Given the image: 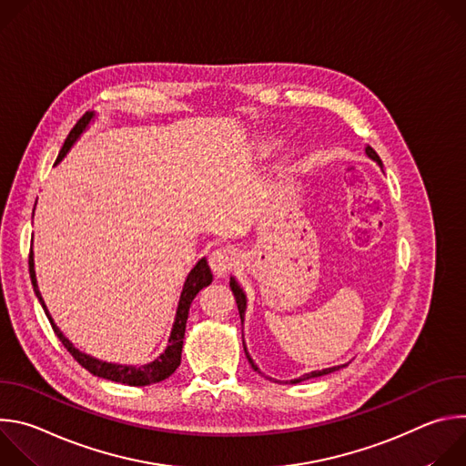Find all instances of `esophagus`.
<instances>
[{
    "label": "esophagus",
    "mask_w": 466,
    "mask_h": 466,
    "mask_svg": "<svg viewBox=\"0 0 466 466\" xmlns=\"http://www.w3.org/2000/svg\"><path fill=\"white\" fill-rule=\"evenodd\" d=\"M238 261V254L230 247H221L210 254V268L218 277H225Z\"/></svg>",
    "instance_id": "1"
}]
</instances>
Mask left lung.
Returning a JSON list of instances; mask_svg holds the SVG:
<instances>
[{"mask_svg":"<svg viewBox=\"0 0 466 466\" xmlns=\"http://www.w3.org/2000/svg\"><path fill=\"white\" fill-rule=\"evenodd\" d=\"M365 153H367V155H369L372 160H376V162L381 166V160H380L378 153H376V151H374L370 146H367V147H365ZM230 289H232V293H234V299H236V304H238V309H239V317H241V324H243L245 308H247V299H245V293H243V289L239 288V284H238L234 279H230ZM243 349H245V356H247V360H248L250 367H252L256 372H259V369L254 365L252 358L248 356L245 343H243ZM343 367H347V365H338V367H329V369H322V370H313V372H309V374H304V376H300V378H297V380H291V383H299V381H304V380H309V378H317V376H324V374H329V372H336V370H339V369H343Z\"/></svg>","mask_w":466,"mask_h":466,"instance_id":"obj_1","label":"left lung"}]
</instances>
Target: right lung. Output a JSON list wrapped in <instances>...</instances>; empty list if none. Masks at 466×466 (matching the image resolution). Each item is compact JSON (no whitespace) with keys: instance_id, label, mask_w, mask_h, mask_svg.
<instances>
[{"instance_id":"obj_1","label":"right lung","mask_w":466,"mask_h":466,"mask_svg":"<svg viewBox=\"0 0 466 466\" xmlns=\"http://www.w3.org/2000/svg\"><path fill=\"white\" fill-rule=\"evenodd\" d=\"M94 112H86L83 114V117L76 123V127L70 130L68 138H66L58 157H56V162L58 164L66 153H68L72 149V146L77 142V138L83 135V130H86L88 123L94 119ZM29 275H31V284H33V289L53 326V331L55 336L60 339V343L64 345V349L68 350L76 361L79 365H83L88 372H92L94 376H99V378H105V380H110V381H117V383H125V385H135V387H140V385H149V383H157V381H162L166 378H169L177 367L180 365V354H182V343H184V331H186V320H187V313H189V306L195 299V295L201 291L203 288L210 286L212 280H214V275L210 271V265L207 261V258H201L197 261L195 268L189 271L186 282H184V288H182V293H180V300H178V308H177V315H175V322H173V328H171V336H169V341H167V349L151 363L147 365H140V367H132V365H116V363H106V361H99L88 354H83L81 350H77L70 339H66L62 331L56 328V324L53 322L46 304H44V299L38 291V284H36V275H35V259H33V250L29 252Z\"/></svg>"}]
</instances>
